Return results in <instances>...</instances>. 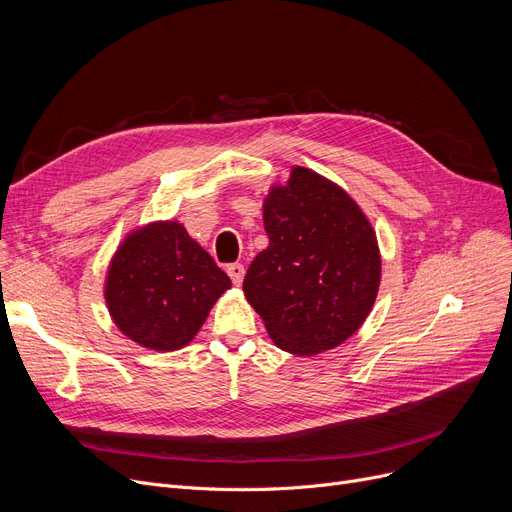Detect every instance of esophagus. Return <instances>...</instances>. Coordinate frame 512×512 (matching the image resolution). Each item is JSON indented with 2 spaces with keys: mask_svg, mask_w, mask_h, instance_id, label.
I'll use <instances>...</instances> for the list:
<instances>
[{
  "mask_svg": "<svg viewBox=\"0 0 512 512\" xmlns=\"http://www.w3.org/2000/svg\"><path fill=\"white\" fill-rule=\"evenodd\" d=\"M226 272H228V276H230V280L238 286L240 282H242V278H245V265L242 263H230L228 267H226Z\"/></svg>",
  "mask_w": 512,
  "mask_h": 512,
  "instance_id": "1",
  "label": "esophagus"
}]
</instances>
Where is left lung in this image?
Segmentation results:
<instances>
[{
    "mask_svg": "<svg viewBox=\"0 0 512 512\" xmlns=\"http://www.w3.org/2000/svg\"><path fill=\"white\" fill-rule=\"evenodd\" d=\"M270 245L249 265L242 290L272 340L317 355L351 338L378 297L382 259L359 205L340 186L294 168L263 205Z\"/></svg>",
    "mask_w": 512,
    "mask_h": 512,
    "instance_id": "left-lung-1",
    "label": "left lung"
}]
</instances>
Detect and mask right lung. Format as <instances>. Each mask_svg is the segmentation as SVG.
I'll return each instance as SVG.
<instances>
[{
    "instance_id": "1",
    "label": "right lung",
    "mask_w": 512,
    "mask_h": 512,
    "mask_svg": "<svg viewBox=\"0 0 512 512\" xmlns=\"http://www.w3.org/2000/svg\"><path fill=\"white\" fill-rule=\"evenodd\" d=\"M230 278L178 222L132 232L112 259L105 301L116 326L153 351L191 342Z\"/></svg>"
}]
</instances>
